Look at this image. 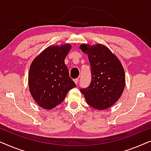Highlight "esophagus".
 <instances>
[{
    "instance_id": "1",
    "label": "esophagus",
    "mask_w": 151,
    "mask_h": 151,
    "mask_svg": "<svg viewBox=\"0 0 151 151\" xmlns=\"http://www.w3.org/2000/svg\"><path fill=\"white\" fill-rule=\"evenodd\" d=\"M74 81H75V83L77 85L78 83V78H75V79H74Z\"/></svg>"
}]
</instances>
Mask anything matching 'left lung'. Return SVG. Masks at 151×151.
I'll list each match as a JSON object with an SVG mask.
<instances>
[{
  "label": "left lung",
  "mask_w": 151,
  "mask_h": 151,
  "mask_svg": "<svg viewBox=\"0 0 151 151\" xmlns=\"http://www.w3.org/2000/svg\"><path fill=\"white\" fill-rule=\"evenodd\" d=\"M80 49L88 55L92 80L88 88H81L87 103L103 110L120 99L125 85V74L119 59L106 46L81 44Z\"/></svg>",
  "instance_id": "obj_1"
}]
</instances>
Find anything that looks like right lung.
Listing matches in <instances>:
<instances>
[{"instance_id":"obj_1","label":"right lung","mask_w":151,"mask_h":151,"mask_svg":"<svg viewBox=\"0 0 151 151\" xmlns=\"http://www.w3.org/2000/svg\"><path fill=\"white\" fill-rule=\"evenodd\" d=\"M70 48V44L49 46L31 63L29 90L34 100L44 109H51L59 105L68 91L76 87L64 63Z\"/></svg>"}]
</instances>
